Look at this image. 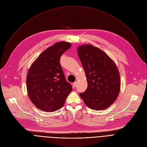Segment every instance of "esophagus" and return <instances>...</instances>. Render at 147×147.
<instances>
[{
    "label": "esophagus",
    "instance_id": "obj_1",
    "mask_svg": "<svg viewBox=\"0 0 147 147\" xmlns=\"http://www.w3.org/2000/svg\"><path fill=\"white\" fill-rule=\"evenodd\" d=\"M77 84H78V82H74V83H73V87H74V88H76V87L77 86Z\"/></svg>",
    "mask_w": 147,
    "mask_h": 147
}]
</instances>
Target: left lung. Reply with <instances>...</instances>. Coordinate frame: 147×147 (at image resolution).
<instances>
[{
	"mask_svg": "<svg viewBox=\"0 0 147 147\" xmlns=\"http://www.w3.org/2000/svg\"><path fill=\"white\" fill-rule=\"evenodd\" d=\"M78 53L88 82L86 90L79 94L80 98L92 110L107 109L116 100L120 90L116 64L103 51L93 45H81Z\"/></svg>",
	"mask_w": 147,
	"mask_h": 147,
	"instance_id": "8db88e82",
	"label": "left lung"
}]
</instances>
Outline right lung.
<instances>
[{
	"label": "right lung",
	"mask_w": 147,
	"mask_h": 147,
	"mask_svg": "<svg viewBox=\"0 0 147 147\" xmlns=\"http://www.w3.org/2000/svg\"><path fill=\"white\" fill-rule=\"evenodd\" d=\"M71 44L59 42L45 50L33 62L27 76V94L37 109L46 112L63 107L72 90L67 82L59 60Z\"/></svg>",
	"instance_id": "1"
}]
</instances>
